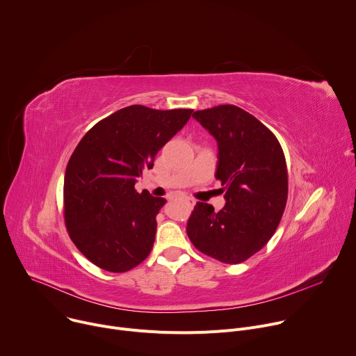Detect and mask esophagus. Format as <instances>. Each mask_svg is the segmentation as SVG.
Masks as SVG:
<instances>
[{
    "label": "esophagus",
    "mask_w": 356,
    "mask_h": 356,
    "mask_svg": "<svg viewBox=\"0 0 356 356\" xmlns=\"http://www.w3.org/2000/svg\"><path fill=\"white\" fill-rule=\"evenodd\" d=\"M184 200H186V202H187V204H188L190 207H193V206L195 204V200H194V198H191V197H186Z\"/></svg>",
    "instance_id": "1"
}]
</instances>
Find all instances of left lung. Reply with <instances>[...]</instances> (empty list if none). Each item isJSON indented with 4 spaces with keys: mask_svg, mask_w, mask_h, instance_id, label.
Returning <instances> with one entry per match:
<instances>
[{
    "mask_svg": "<svg viewBox=\"0 0 356 356\" xmlns=\"http://www.w3.org/2000/svg\"><path fill=\"white\" fill-rule=\"evenodd\" d=\"M193 118L217 140L216 179L225 190L218 213L197 202L187 235L193 245L222 264H241L273 236L287 201V166L277 138L236 106L195 111Z\"/></svg>",
    "mask_w": 356,
    "mask_h": 356,
    "instance_id": "1",
    "label": "left lung"
}]
</instances>
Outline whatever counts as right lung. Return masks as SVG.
<instances>
[{
	"label": "right lung",
	"mask_w": 356,
	"mask_h": 356,
	"mask_svg": "<svg viewBox=\"0 0 356 356\" xmlns=\"http://www.w3.org/2000/svg\"><path fill=\"white\" fill-rule=\"evenodd\" d=\"M191 113L129 106L97 122L76 146L65 173V222L95 266L122 273L150 253L166 200L138 193L135 183Z\"/></svg>",
	"instance_id": "add662e5"
}]
</instances>
